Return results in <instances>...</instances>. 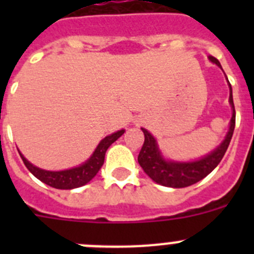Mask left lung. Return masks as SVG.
<instances>
[{"label":"left lung","instance_id":"8db88e82","mask_svg":"<svg viewBox=\"0 0 254 254\" xmlns=\"http://www.w3.org/2000/svg\"><path fill=\"white\" fill-rule=\"evenodd\" d=\"M208 60L223 69V67H221V64H220L216 58L210 56ZM229 90H230L229 103H230V107L233 109L229 131L223 142L220 143L214 151L205 155L203 158L192 161L168 160L161 154L158 142H156L154 136L147 129L141 128L143 134H145V141H143L137 160L143 172L146 173L152 181L156 182L158 185L165 186V187L185 188L203 179L219 165L223 156L225 155L226 150H228L235 127V109L234 103H233V90L230 82H229Z\"/></svg>","mask_w":254,"mask_h":254}]
</instances>
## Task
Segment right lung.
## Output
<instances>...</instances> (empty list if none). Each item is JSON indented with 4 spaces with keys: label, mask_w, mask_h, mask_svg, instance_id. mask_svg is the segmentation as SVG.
<instances>
[{
    "label": "right lung",
    "mask_w": 254,
    "mask_h": 254,
    "mask_svg": "<svg viewBox=\"0 0 254 254\" xmlns=\"http://www.w3.org/2000/svg\"><path fill=\"white\" fill-rule=\"evenodd\" d=\"M123 133H125V129H121V131H117L104 137L100 141L99 145L96 146L93 155L85 163H82L78 167L66 170L52 172V170L40 169V168L33 165L30 161L26 160L25 156L20 151L19 154L24 164H25V167L29 169V172L34 177H37L39 181L51 186V187L57 188V190H73V188L85 186L96 176V173L99 172L100 168L104 164L105 152H107L108 147L111 146L114 141L118 140Z\"/></svg>",
    "instance_id": "obj_1"
}]
</instances>
